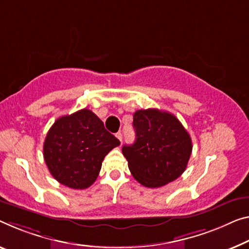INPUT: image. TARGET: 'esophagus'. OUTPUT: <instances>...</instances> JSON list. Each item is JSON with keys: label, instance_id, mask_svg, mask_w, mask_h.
<instances>
[{"label": "esophagus", "instance_id": "obj_1", "mask_svg": "<svg viewBox=\"0 0 249 249\" xmlns=\"http://www.w3.org/2000/svg\"><path fill=\"white\" fill-rule=\"evenodd\" d=\"M116 137L118 138V139H119L120 142H122V133L121 132H118L117 135H116Z\"/></svg>", "mask_w": 249, "mask_h": 249}]
</instances>
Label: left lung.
I'll return each mask as SVG.
<instances>
[{"label": "left lung", "mask_w": 249, "mask_h": 249, "mask_svg": "<svg viewBox=\"0 0 249 249\" xmlns=\"http://www.w3.org/2000/svg\"><path fill=\"white\" fill-rule=\"evenodd\" d=\"M133 128L136 141L122 147L133 178L148 188H158L180 177L193 150L180 121L158 109L138 110Z\"/></svg>", "instance_id": "obj_1"}]
</instances>
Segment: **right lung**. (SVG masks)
I'll use <instances>...</instances> for the list:
<instances>
[{
  "mask_svg": "<svg viewBox=\"0 0 249 249\" xmlns=\"http://www.w3.org/2000/svg\"><path fill=\"white\" fill-rule=\"evenodd\" d=\"M119 144L91 110L82 109L55 120L45 137L43 156L60 183L86 189L97 179L105 157Z\"/></svg>",
  "mask_w": 249,
  "mask_h": 249,
  "instance_id": "add662e5",
  "label": "right lung"
}]
</instances>
